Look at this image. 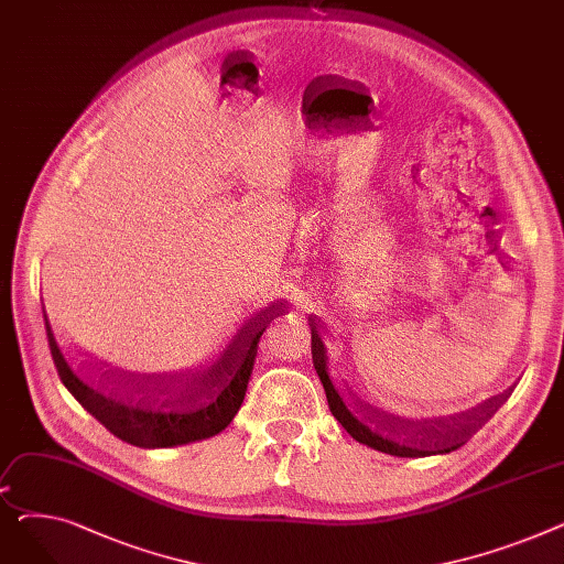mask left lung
I'll list each match as a JSON object with an SVG mask.
<instances>
[{
	"mask_svg": "<svg viewBox=\"0 0 564 564\" xmlns=\"http://www.w3.org/2000/svg\"><path fill=\"white\" fill-rule=\"evenodd\" d=\"M311 332H313V347H315V343H317V332L313 329V324H311ZM508 395H510V393H506V398H508ZM506 398H500V400H506ZM498 404H500V402H498ZM498 404H496V409H498ZM332 413L338 419V423L351 434V438H357L359 443H364V446L375 448V451H379V453L395 455V457H419V455H432V453L443 455V453L457 451L459 446H464V443H466V436H470V432H476V430L491 416L494 409H487L485 416H478L473 423H470V421L464 423L462 430H453L451 434H446L443 438H436V441H434V451H425V448H427V446H425V438L413 441L411 446H409V443H400V441H395V438H391V436H383V434L375 432V430H372L368 423H364L359 416H354V413L345 406V402H343V398H340L338 393H334ZM393 427H395V425H393ZM436 434H438V432H436ZM416 436H419V432H416Z\"/></svg>",
	"mask_w": 564,
	"mask_h": 564,
	"instance_id": "8db88e82",
	"label": "left lung"
}]
</instances>
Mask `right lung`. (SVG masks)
<instances>
[{
    "label": "right lung",
    "mask_w": 564,
    "mask_h": 564,
    "mask_svg": "<svg viewBox=\"0 0 564 564\" xmlns=\"http://www.w3.org/2000/svg\"><path fill=\"white\" fill-rule=\"evenodd\" d=\"M272 308H276L274 315L267 317L264 313L258 322H253L256 327L258 324H262V327L251 334L249 347L240 354V359H237L228 379L221 383L217 381L205 383L203 389H198L194 395H189L181 404H173L169 400L158 398L155 395L158 389L155 391L151 389V395L130 398V400L109 398L91 389L70 370L62 347L56 343L47 313H45V327H47V340H50L52 359L58 370V377H62L64 387L73 393V398L88 413H91L96 421H100L113 436H118L126 443H132V446L173 448V446H185V443H192V441L210 438L230 425L235 413L240 411L247 393V383H249L256 351H258V340L267 329V324H270L279 313H283V308L279 306H272Z\"/></svg>",
    "instance_id": "right-lung-1"
}]
</instances>
